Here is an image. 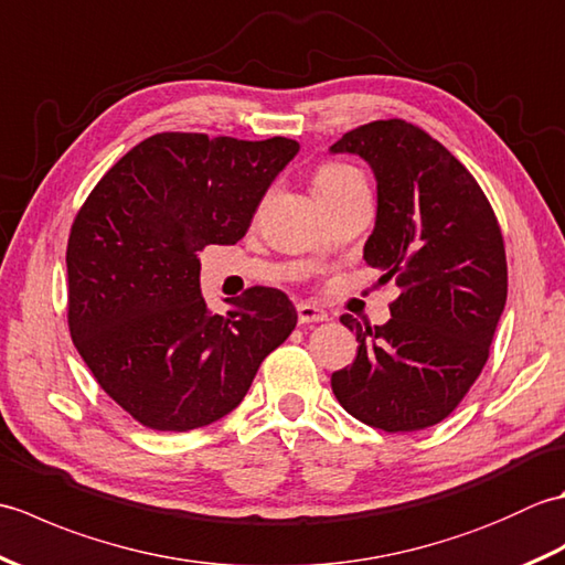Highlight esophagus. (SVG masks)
Returning <instances> with one entry per match:
<instances>
[{
  "instance_id": "34e87169",
  "label": "esophagus",
  "mask_w": 565,
  "mask_h": 565,
  "mask_svg": "<svg viewBox=\"0 0 565 565\" xmlns=\"http://www.w3.org/2000/svg\"><path fill=\"white\" fill-rule=\"evenodd\" d=\"M296 310H298V322H301V326H310V322H326V320H330L326 310L313 306V303H298Z\"/></svg>"
}]
</instances>
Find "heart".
<instances>
[{
	"mask_svg": "<svg viewBox=\"0 0 565 565\" xmlns=\"http://www.w3.org/2000/svg\"><path fill=\"white\" fill-rule=\"evenodd\" d=\"M359 184H364V179L350 164L328 162V164L318 167V172H316V194L318 196L338 194V191L359 186Z\"/></svg>",
	"mask_w": 565,
	"mask_h": 565,
	"instance_id": "heart-1",
	"label": "heart"
}]
</instances>
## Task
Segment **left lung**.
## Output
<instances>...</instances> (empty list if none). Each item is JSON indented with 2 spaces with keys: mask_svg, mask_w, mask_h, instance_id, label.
<instances>
[{
  "mask_svg": "<svg viewBox=\"0 0 565 565\" xmlns=\"http://www.w3.org/2000/svg\"><path fill=\"white\" fill-rule=\"evenodd\" d=\"M332 154H359L376 179V223L364 245L379 281L401 286L386 326L356 334L352 366L332 374L347 413L386 431L441 423L488 362L508 301L502 233L471 172L401 118L344 134Z\"/></svg>",
  "mask_w": 565,
  "mask_h": 565,
  "instance_id": "obj_1",
  "label": "left lung"
}]
</instances>
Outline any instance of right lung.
Segmentation results:
<instances>
[{
    "instance_id": "right-lung-1",
    "label": "right lung",
    "mask_w": 565,
    "mask_h": 565,
    "mask_svg": "<svg viewBox=\"0 0 565 565\" xmlns=\"http://www.w3.org/2000/svg\"><path fill=\"white\" fill-rule=\"evenodd\" d=\"M298 150L289 138L158 134L84 201L67 239L70 334L99 386L140 425L189 431L235 411L264 356L296 328L289 296L267 286L211 313L199 252L245 237Z\"/></svg>"
}]
</instances>
